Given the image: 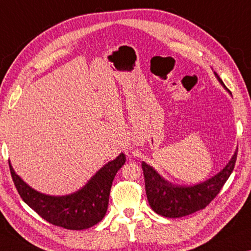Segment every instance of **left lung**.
Instances as JSON below:
<instances>
[{
  "label": "left lung",
  "mask_w": 251,
  "mask_h": 251,
  "mask_svg": "<svg viewBox=\"0 0 251 251\" xmlns=\"http://www.w3.org/2000/svg\"><path fill=\"white\" fill-rule=\"evenodd\" d=\"M214 74L226 90L222 79L217 73ZM237 152L238 150H236L226 167L217 175L193 186H182L167 182L151 166L142 161L146 194L149 205L157 214L166 218H182L196 211L203 210L219 194L223 185L228 180L236 165Z\"/></svg>",
  "instance_id": "left-lung-1"
}]
</instances>
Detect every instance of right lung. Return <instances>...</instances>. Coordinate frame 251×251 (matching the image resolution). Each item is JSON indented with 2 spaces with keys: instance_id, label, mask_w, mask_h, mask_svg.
Here are the masks:
<instances>
[{
  "instance_id": "add662e5",
  "label": "right lung",
  "mask_w": 251,
  "mask_h": 251,
  "mask_svg": "<svg viewBox=\"0 0 251 251\" xmlns=\"http://www.w3.org/2000/svg\"><path fill=\"white\" fill-rule=\"evenodd\" d=\"M126 163L125 153H120L100 169L96 174L73 194L51 196L37 192L15 174L10 166L11 176L21 199L46 221L68 230H84L101 221L109 205L111 186Z\"/></svg>"
}]
</instances>
